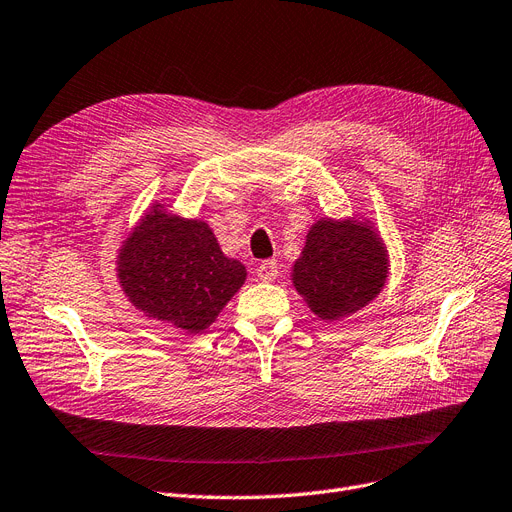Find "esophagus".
Returning <instances> with one entry per match:
<instances>
[{
  "label": "esophagus",
  "instance_id": "34e87169",
  "mask_svg": "<svg viewBox=\"0 0 512 512\" xmlns=\"http://www.w3.org/2000/svg\"><path fill=\"white\" fill-rule=\"evenodd\" d=\"M277 273H279V267H277L275 260H262V262L258 264V269H256L258 279L264 281V283L273 281V279L277 277Z\"/></svg>",
  "mask_w": 512,
  "mask_h": 512
}]
</instances>
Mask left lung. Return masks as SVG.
<instances>
[{
  "label": "left lung",
  "instance_id": "left-lung-1",
  "mask_svg": "<svg viewBox=\"0 0 512 512\" xmlns=\"http://www.w3.org/2000/svg\"><path fill=\"white\" fill-rule=\"evenodd\" d=\"M386 277V248L370 224L330 218L313 224L292 273L298 294L325 321H340L370 304Z\"/></svg>",
  "mask_w": 512,
  "mask_h": 512
}]
</instances>
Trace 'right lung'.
<instances>
[{
	"instance_id": "obj_1",
	"label": "right lung",
	"mask_w": 512,
	"mask_h": 512,
	"mask_svg": "<svg viewBox=\"0 0 512 512\" xmlns=\"http://www.w3.org/2000/svg\"><path fill=\"white\" fill-rule=\"evenodd\" d=\"M117 275L147 317L199 334L241 288L245 267L222 254L206 222L153 206L121 245Z\"/></svg>"
}]
</instances>
